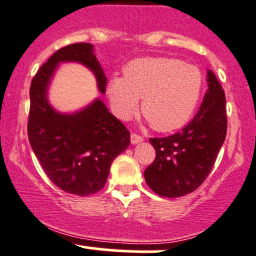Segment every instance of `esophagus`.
I'll return each mask as SVG.
<instances>
[{"instance_id": "obj_1", "label": "esophagus", "mask_w": 256, "mask_h": 256, "mask_svg": "<svg viewBox=\"0 0 256 256\" xmlns=\"http://www.w3.org/2000/svg\"><path fill=\"white\" fill-rule=\"evenodd\" d=\"M142 140H144V138H142V136H138V134H136V133H132L130 134L132 144H139V142H142Z\"/></svg>"}]
</instances>
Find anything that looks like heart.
Listing matches in <instances>:
<instances>
[{"label":"heart","mask_w":256,"mask_h":256,"mask_svg":"<svg viewBox=\"0 0 256 256\" xmlns=\"http://www.w3.org/2000/svg\"><path fill=\"white\" fill-rule=\"evenodd\" d=\"M204 89V76L193 64L177 58L142 57L126 66L124 76H114L107 95L114 114L127 120L142 112L158 132L182 128L196 110Z\"/></svg>","instance_id":"b5f03b06"}]
</instances>
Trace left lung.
<instances>
[{"label":"left lung","mask_w":256,"mask_h":256,"mask_svg":"<svg viewBox=\"0 0 256 256\" xmlns=\"http://www.w3.org/2000/svg\"><path fill=\"white\" fill-rule=\"evenodd\" d=\"M208 92L192 122L166 138H151L156 151L145 170L148 186L158 195L180 198L199 188L212 170L227 133L226 98L212 70Z\"/></svg>","instance_id":"obj_1"}]
</instances>
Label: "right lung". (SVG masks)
Returning <instances> with one entry per match:
<instances>
[{"label": "right lung", "instance_id": "right-lung-1", "mask_svg": "<svg viewBox=\"0 0 256 256\" xmlns=\"http://www.w3.org/2000/svg\"><path fill=\"white\" fill-rule=\"evenodd\" d=\"M66 62L89 68L98 89L105 94L107 78L94 46L79 42L60 48L32 80L28 136L51 182L67 193L85 196L104 188L112 161L129 146L130 134L100 98L73 114H62L51 106V79L60 63Z\"/></svg>", "mask_w": 256, "mask_h": 256}]
</instances>
